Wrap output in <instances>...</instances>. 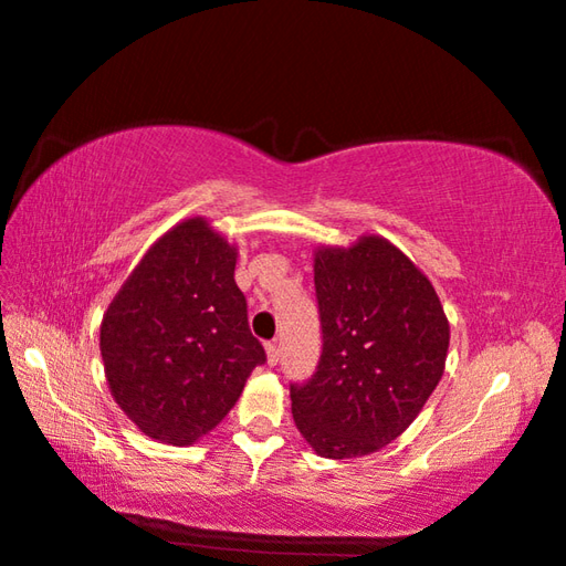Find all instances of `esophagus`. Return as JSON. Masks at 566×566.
Returning <instances> with one entry per match:
<instances>
[{"instance_id":"34e87169","label":"esophagus","mask_w":566,"mask_h":566,"mask_svg":"<svg viewBox=\"0 0 566 566\" xmlns=\"http://www.w3.org/2000/svg\"><path fill=\"white\" fill-rule=\"evenodd\" d=\"M264 350H268V363H270L272 367H274L276 363H280V343L272 340V343L264 345Z\"/></svg>"}]
</instances>
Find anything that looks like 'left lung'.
I'll return each mask as SVG.
<instances>
[{
    "label": "left lung",
    "mask_w": 566,
    "mask_h": 566,
    "mask_svg": "<svg viewBox=\"0 0 566 566\" xmlns=\"http://www.w3.org/2000/svg\"><path fill=\"white\" fill-rule=\"evenodd\" d=\"M323 353L292 413L316 454L377 452L413 423L438 387L450 326L428 276L379 235L321 248L314 264Z\"/></svg>",
    "instance_id": "left-lung-1"
}]
</instances>
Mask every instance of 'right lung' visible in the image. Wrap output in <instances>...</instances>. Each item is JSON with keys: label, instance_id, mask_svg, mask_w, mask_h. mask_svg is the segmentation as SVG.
Returning a JSON list of instances; mask_svg holds the SVG:
<instances>
[{"label": "right lung", "instance_id": "1", "mask_svg": "<svg viewBox=\"0 0 566 566\" xmlns=\"http://www.w3.org/2000/svg\"><path fill=\"white\" fill-rule=\"evenodd\" d=\"M235 248L203 219L167 231L102 321L112 396L148 438L191 444L221 423L268 363L233 280Z\"/></svg>", "mask_w": 566, "mask_h": 566}]
</instances>
